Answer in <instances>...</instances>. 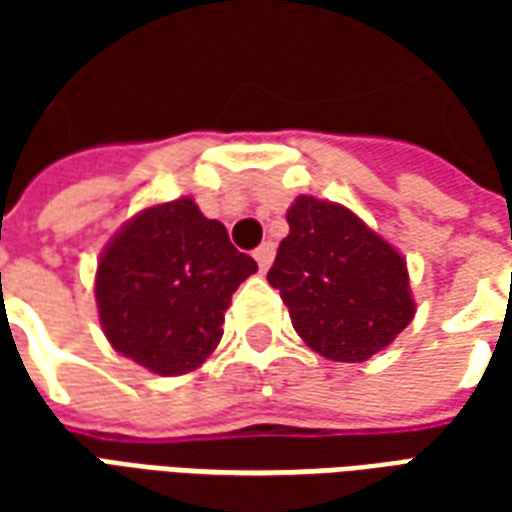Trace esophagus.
Returning a JSON list of instances; mask_svg holds the SVG:
<instances>
[{"mask_svg": "<svg viewBox=\"0 0 512 512\" xmlns=\"http://www.w3.org/2000/svg\"><path fill=\"white\" fill-rule=\"evenodd\" d=\"M255 260H257V266H260V271H268L271 260H274V244H271V241H263V244L257 246Z\"/></svg>", "mask_w": 512, "mask_h": 512, "instance_id": "34e87169", "label": "esophagus"}]
</instances>
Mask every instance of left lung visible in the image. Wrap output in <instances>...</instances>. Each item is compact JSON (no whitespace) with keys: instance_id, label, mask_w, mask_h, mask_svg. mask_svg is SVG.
I'll return each instance as SVG.
<instances>
[{"instance_id":"obj_1","label":"left lung","mask_w":512,"mask_h":512,"mask_svg":"<svg viewBox=\"0 0 512 512\" xmlns=\"http://www.w3.org/2000/svg\"><path fill=\"white\" fill-rule=\"evenodd\" d=\"M288 224L268 282L293 329L332 362L378 354L414 318L406 260L337 202L301 194Z\"/></svg>"}]
</instances>
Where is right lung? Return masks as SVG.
I'll return each mask as SVG.
<instances>
[{
  "instance_id": "1",
  "label": "right lung",
  "mask_w": 512,
  "mask_h": 512,
  "mask_svg": "<svg viewBox=\"0 0 512 512\" xmlns=\"http://www.w3.org/2000/svg\"><path fill=\"white\" fill-rule=\"evenodd\" d=\"M257 263L189 197L153 205L109 241L95 274L106 340L158 376L191 373L222 340L224 310Z\"/></svg>"
}]
</instances>
